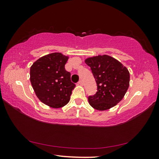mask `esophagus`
<instances>
[{
  "label": "esophagus",
  "mask_w": 159,
  "mask_h": 159,
  "mask_svg": "<svg viewBox=\"0 0 159 159\" xmlns=\"http://www.w3.org/2000/svg\"><path fill=\"white\" fill-rule=\"evenodd\" d=\"M78 84L79 85H83V81L82 80H80L79 82H78Z\"/></svg>",
  "instance_id": "34e87169"
}]
</instances>
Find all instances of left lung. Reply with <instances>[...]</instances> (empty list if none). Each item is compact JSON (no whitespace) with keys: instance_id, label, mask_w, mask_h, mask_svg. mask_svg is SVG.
<instances>
[{"instance_id":"left-lung-1","label":"left lung","mask_w":159,"mask_h":159,"mask_svg":"<svg viewBox=\"0 0 159 159\" xmlns=\"http://www.w3.org/2000/svg\"><path fill=\"white\" fill-rule=\"evenodd\" d=\"M97 83V92L88 97L91 107L104 111L114 107L128 90L130 74L125 66L108 55H98L85 60Z\"/></svg>"}]
</instances>
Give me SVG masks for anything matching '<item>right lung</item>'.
Here are the masks:
<instances>
[{
	"mask_svg": "<svg viewBox=\"0 0 159 159\" xmlns=\"http://www.w3.org/2000/svg\"><path fill=\"white\" fill-rule=\"evenodd\" d=\"M68 57L60 52L39 59L30 69V80L34 92L43 103L52 108L65 106L76 85L64 65Z\"/></svg>",
	"mask_w": 159,
	"mask_h": 159,
	"instance_id": "obj_1",
	"label": "right lung"
}]
</instances>
